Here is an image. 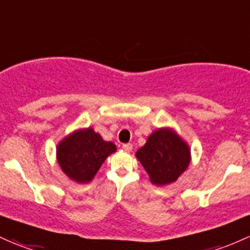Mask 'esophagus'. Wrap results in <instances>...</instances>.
<instances>
[{"label": "esophagus", "mask_w": 250, "mask_h": 250, "mask_svg": "<svg viewBox=\"0 0 250 250\" xmlns=\"http://www.w3.org/2000/svg\"><path fill=\"white\" fill-rule=\"evenodd\" d=\"M122 148L125 150V152H130V150L133 149V145H131V144H123Z\"/></svg>", "instance_id": "esophagus-1"}]
</instances>
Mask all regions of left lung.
I'll use <instances>...</instances> for the list:
<instances>
[{
  "label": "left lung",
  "instance_id": "1",
  "mask_svg": "<svg viewBox=\"0 0 250 250\" xmlns=\"http://www.w3.org/2000/svg\"><path fill=\"white\" fill-rule=\"evenodd\" d=\"M136 158L155 185L175 182L190 164V148L174 131L158 129L149 135L146 145L136 152Z\"/></svg>",
  "mask_w": 250,
  "mask_h": 250
}]
</instances>
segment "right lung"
I'll use <instances>...</instances> for the list:
<instances>
[{"instance_id":"add662e5","label":"right lung","mask_w":250,"mask_h":250,"mask_svg":"<svg viewBox=\"0 0 250 250\" xmlns=\"http://www.w3.org/2000/svg\"><path fill=\"white\" fill-rule=\"evenodd\" d=\"M116 152L112 142H106L92 128L77 130L57 147V159L62 172L77 183H89L106 158Z\"/></svg>"}]
</instances>
